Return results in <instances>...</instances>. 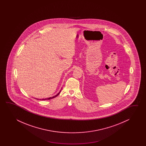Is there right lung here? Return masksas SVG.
<instances>
[{"label":"right lung","mask_w":146,"mask_h":146,"mask_svg":"<svg viewBox=\"0 0 146 146\" xmlns=\"http://www.w3.org/2000/svg\"><path fill=\"white\" fill-rule=\"evenodd\" d=\"M60 91H61V90L60 91V92H59V93H57L56 95H55V96H52V97H50V98H46V99H40L42 100H50V99H53V98H56V96H57L58 94H59V93H60Z\"/></svg>","instance_id":"right-lung-1"}]
</instances>
